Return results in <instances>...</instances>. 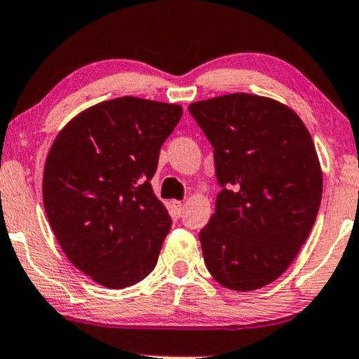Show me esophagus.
I'll return each mask as SVG.
<instances>
[{
  "label": "esophagus",
  "instance_id": "esophagus-1",
  "mask_svg": "<svg viewBox=\"0 0 359 359\" xmlns=\"http://www.w3.org/2000/svg\"><path fill=\"white\" fill-rule=\"evenodd\" d=\"M183 208H184V205L181 201H172V211H175V215L178 216V218L183 215Z\"/></svg>",
  "mask_w": 359,
  "mask_h": 359
}]
</instances>
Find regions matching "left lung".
I'll list each match as a JSON object with an SVG mask.
<instances>
[{"label":"left lung","instance_id":"1","mask_svg":"<svg viewBox=\"0 0 359 359\" xmlns=\"http://www.w3.org/2000/svg\"><path fill=\"white\" fill-rule=\"evenodd\" d=\"M188 109L213 144L223 187L200 231L205 264L228 290H259L290 268L315 224V143L293 109L266 96L231 93Z\"/></svg>","mask_w":359,"mask_h":359}]
</instances>
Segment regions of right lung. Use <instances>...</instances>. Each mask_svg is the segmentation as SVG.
<instances>
[{"mask_svg": "<svg viewBox=\"0 0 359 359\" xmlns=\"http://www.w3.org/2000/svg\"><path fill=\"white\" fill-rule=\"evenodd\" d=\"M181 114L180 104L123 96L76 114L53 141L48 221L66 258L101 286H133L156 266L171 218L151 178Z\"/></svg>", "mask_w": 359, "mask_h": 359, "instance_id": "obj_1", "label": "right lung"}]
</instances>
